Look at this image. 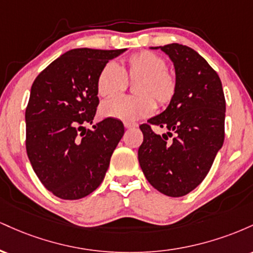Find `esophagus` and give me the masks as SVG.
<instances>
[{"label": "esophagus", "mask_w": 253, "mask_h": 253, "mask_svg": "<svg viewBox=\"0 0 253 253\" xmlns=\"http://www.w3.org/2000/svg\"><path fill=\"white\" fill-rule=\"evenodd\" d=\"M124 125H125V127H126V128H135V127H138V124L129 123V121H126V123H125Z\"/></svg>", "instance_id": "1"}]
</instances>
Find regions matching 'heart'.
<instances>
[{"mask_svg": "<svg viewBox=\"0 0 253 253\" xmlns=\"http://www.w3.org/2000/svg\"><path fill=\"white\" fill-rule=\"evenodd\" d=\"M129 83H134L136 96L115 97L104 101L100 107L103 118L133 121L150 117L156 109L168 106L175 97L177 78L167 68L163 57L150 51L133 54L124 66L107 63L97 76L96 88L100 96L112 97L123 94Z\"/></svg>", "mask_w": 253, "mask_h": 253, "instance_id": "1", "label": "heart"}]
</instances>
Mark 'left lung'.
<instances>
[{
  "label": "left lung",
  "instance_id": "obj_1",
  "mask_svg": "<svg viewBox=\"0 0 253 253\" xmlns=\"http://www.w3.org/2000/svg\"><path fill=\"white\" fill-rule=\"evenodd\" d=\"M151 48H161L173 63L177 91L163 113L140 125L144 141L138 150L139 164L155 189L181 197L205 179L222 147L225 95L216 72L193 48L179 43ZM151 124L175 136L168 142V135H156Z\"/></svg>",
  "mask_w": 253,
  "mask_h": 253
}]
</instances>
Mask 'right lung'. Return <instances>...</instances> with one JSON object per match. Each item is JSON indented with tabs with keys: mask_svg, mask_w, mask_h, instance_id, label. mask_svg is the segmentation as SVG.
I'll list each match as a JSON object with an SVG mask.
<instances>
[{
	"mask_svg": "<svg viewBox=\"0 0 253 253\" xmlns=\"http://www.w3.org/2000/svg\"><path fill=\"white\" fill-rule=\"evenodd\" d=\"M126 51L75 48L38 75L26 108V150L43 187L63 200H78L101 184L125 133L117 119L92 124L97 76Z\"/></svg>",
	"mask_w": 253,
	"mask_h": 253,
	"instance_id": "obj_1",
	"label": "right lung"
}]
</instances>
